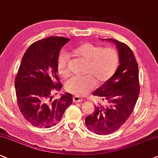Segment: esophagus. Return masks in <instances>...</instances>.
<instances>
[{
  "label": "esophagus",
  "mask_w": 158,
  "mask_h": 158,
  "mask_svg": "<svg viewBox=\"0 0 158 158\" xmlns=\"http://www.w3.org/2000/svg\"><path fill=\"white\" fill-rule=\"evenodd\" d=\"M73 101L74 102H81L83 101V98H81L80 96H74Z\"/></svg>",
  "instance_id": "34e87169"
}]
</instances>
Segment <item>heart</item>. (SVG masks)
Instances as JSON below:
<instances>
[{
	"mask_svg": "<svg viewBox=\"0 0 158 158\" xmlns=\"http://www.w3.org/2000/svg\"><path fill=\"white\" fill-rule=\"evenodd\" d=\"M74 54L80 59L88 62L85 71L86 76L73 77L65 84L68 92L75 95H84L97 84L106 83L116 73L119 62L118 51L114 48H104L90 43H84L74 50ZM58 75L67 77L70 75L68 56L62 52L56 61Z\"/></svg>",
	"mask_w": 158,
	"mask_h": 158,
	"instance_id": "b5f03b06",
	"label": "heart"
}]
</instances>
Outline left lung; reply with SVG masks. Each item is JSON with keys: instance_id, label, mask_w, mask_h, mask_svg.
<instances>
[{"instance_id": "8db88e82", "label": "left lung", "mask_w": 158, "mask_h": 158, "mask_svg": "<svg viewBox=\"0 0 158 158\" xmlns=\"http://www.w3.org/2000/svg\"><path fill=\"white\" fill-rule=\"evenodd\" d=\"M115 44L118 51L119 65L110 80L93 94L102 103L95 105L92 114L85 117V125L98 135H108L119 129L135 108L140 93L139 65L132 50L123 42L106 39Z\"/></svg>"}]
</instances>
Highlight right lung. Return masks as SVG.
<instances>
[{"instance_id":"obj_1","label":"right lung","mask_w":158,"mask_h":158,"mask_svg":"<svg viewBox=\"0 0 158 158\" xmlns=\"http://www.w3.org/2000/svg\"><path fill=\"white\" fill-rule=\"evenodd\" d=\"M69 39L50 36L31 44L23 56L15 85L19 111L33 126L48 128L61 119L73 104V96L64 93L52 100L54 91L62 88L56 69L59 52Z\"/></svg>"}]
</instances>
